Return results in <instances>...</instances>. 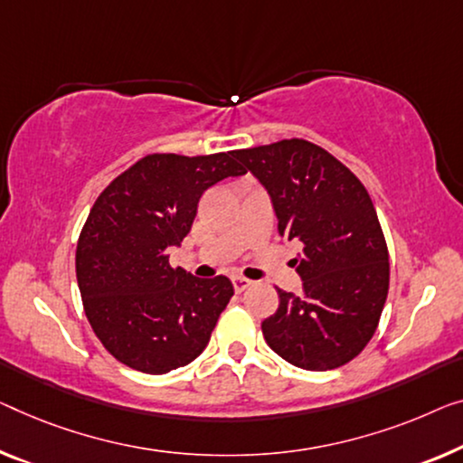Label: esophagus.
<instances>
[{
    "mask_svg": "<svg viewBox=\"0 0 463 463\" xmlns=\"http://www.w3.org/2000/svg\"><path fill=\"white\" fill-rule=\"evenodd\" d=\"M232 287L237 293H243L245 288L251 287V280L245 279V276H232Z\"/></svg>",
    "mask_w": 463,
    "mask_h": 463,
    "instance_id": "1",
    "label": "esophagus"
}]
</instances>
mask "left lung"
<instances>
[{"instance_id":"obj_1","label":"left lung","mask_w":463,"mask_h":463,"mask_svg":"<svg viewBox=\"0 0 463 463\" xmlns=\"http://www.w3.org/2000/svg\"><path fill=\"white\" fill-rule=\"evenodd\" d=\"M234 156L270 193L280 237L301 243L293 266L303 288H279V309L261 322L266 343L298 368H341L374 336L389 293V250L368 191L298 137Z\"/></svg>"}]
</instances>
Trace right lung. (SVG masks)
<instances>
[{
	"label": "right lung",
	"instance_id": "1",
	"mask_svg": "<svg viewBox=\"0 0 463 463\" xmlns=\"http://www.w3.org/2000/svg\"><path fill=\"white\" fill-rule=\"evenodd\" d=\"M234 151L147 154L95 199L77 243V280L93 333L120 364L165 374L202 354L234 288L226 276L172 268L199 197L245 175Z\"/></svg>",
	"mask_w": 463,
	"mask_h": 463
}]
</instances>
